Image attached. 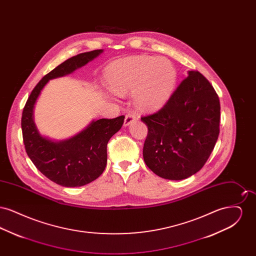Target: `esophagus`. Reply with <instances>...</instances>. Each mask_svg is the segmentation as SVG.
<instances>
[{
  "label": "esophagus",
  "mask_w": 256,
  "mask_h": 256,
  "mask_svg": "<svg viewBox=\"0 0 256 256\" xmlns=\"http://www.w3.org/2000/svg\"><path fill=\"white\" fill-rule=\"evenodd\" d=\"M136 120H138V117H137V115H135L134 113H128L126 115V118H124V126H128V124H130L132 122H134V121H136Z\"/></svg>",
  "instance_id": "obj_1"
}]
</instances>
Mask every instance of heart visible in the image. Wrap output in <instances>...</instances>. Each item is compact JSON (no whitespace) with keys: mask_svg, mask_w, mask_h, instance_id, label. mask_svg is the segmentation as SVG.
Returning <instances> with one entry per match:
<instances>
[{"mask_svg":"<svg viewBox=\"0 0 256 256\" xmlns=\"http://www.w3.org/2000/svg\"><path fill=\"white\" fill-rule=\"evenodd\" d=\"M110 89L124 95L134 91L136 102L144 108L163 104L174 90L178 73L170 60L148 56H137L111 65L106 74Z\"/></svg>","mask_w":256,"mask_h":256,"instance_id":"heart-1","label":"heart"}]
</instances>
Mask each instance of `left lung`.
<instances>
[{
    "label": "left lung",
    "mask_w": 256,
    "mask_h": 256,
    "mask_svg": "<svg viewBox=\"0 0 256 256\" xmlns=\"http://www.w3.org/2000/svg\"><path fill=\"white\" fill-rule=\"evenodd\" d=\"M188 74L163 108L141 117L148 126L144 161L156 174L172 180L200 170L220 134V106L215 89L200 72Z\"/></svg>",
    "instance_id": "left-lung-1"
}]
</instances>
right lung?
I'll return each instance as SVG.
<instances>
[{"mask_svg":"<svg viewBox=\"0 0 256 256\" xmlns=\"http://www.w3.org/2000/svg\"><path fill=\"white\" fill-rule=\"evenodd\" d=\"M100 52L102 50L82 52L56 67L34 88L23 110L21 126L28 158L50 180L64 187L86 185L102 174L108 162V143L122 128L124 116L92 121L86 130L72 138L54 142L38 132L34 122V108L50 80L73 73Z\"/></svg>","mask_w":256,"mask_h":256,"instance_id":"add662e5","label":"right lung"}]
</instances>
